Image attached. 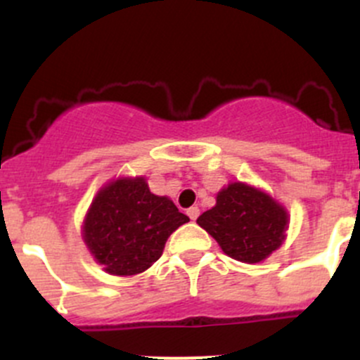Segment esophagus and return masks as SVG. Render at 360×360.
Returning <instances> with one entry per match:
<instances>
[{"label": "esophagus", "mask_w": 360, "mask_h": 360, "mask_svg": "<svg viewBox=\"0 0 360 360\" xmlns=\"http://www.w3.org/2000/svg\"><path fill=\"white\" fill-rule=\"evenodd\" d=\"M186 212H188V216H190V219H193V221L200 216V209H198V207H190Z\"/></svg>", "instance_id": "esophagus-1"}]
</instances>
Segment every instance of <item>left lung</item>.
I'll use <instances>...</instances> for the list:
<instances>
[{
  "label": "left lung",
  "mask_w": 360,
  "mask_h": 360,
  "mask_svg": "<svg viewBox=\"0 0 360 360\" xmlns=\"http://www.w3.org/2000/svg\"><path fill=\"white\" fill-rule=\"evenodd\" d=\"M216 238L224 254L242 263H259L282 245L288 210L270 195L244 183H231L217 193L216 205L197 219Z\"/></svg>",
  "instance_id": "obj_1"
}]
</instances>
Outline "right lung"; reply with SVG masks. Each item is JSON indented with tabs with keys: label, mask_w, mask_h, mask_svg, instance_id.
I'll list each match as a JSON object with an SVG mask.
<instances>
[{
	"label": "right lung",
	"mask_w": 360,
	"mask_h": 360,
	"mask_svg": "<svg viewBox=\"0 0 360 360\" xmlns=\"http://www.w3.org/2000/svg\"><path fill=\"white\" fill-rule=\"evenodd\" d=\"M188 221L170 198L151 193L144 177H120L94 198L83 240L104 271L127 277L148 270L172 231Z\"/></svg>",
	"instance_id": "obj_1"
}]
</instances>
